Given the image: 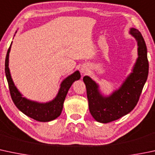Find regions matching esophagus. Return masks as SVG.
Here are the masks:
<instances>
[{
  "mask_svg": "<svg viewBox=\"0 0 155 155\" xmlns=\"http://www.w3.org/2000/svg\"><path fill=\"white\" fill-rule=\"evenodd\" d=\"M89 71V68H87V66H82V68H81V72H82L83 74H86Z\"/></svg>",
  "mask_w": 155,
  "mask_h": 155,
  "instance_id": "34e87169",
  "label": "esophagus"
}]
</instances>
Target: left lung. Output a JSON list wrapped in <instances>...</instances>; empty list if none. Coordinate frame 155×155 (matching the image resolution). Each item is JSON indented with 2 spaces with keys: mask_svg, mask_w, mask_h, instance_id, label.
<instances>
[{
  "mask_svg": "<svg viewBox=\"0 0 155 155\" xmlns=\"http://www.w3.org/2000/svg\"><path fill=\"white\" fill-rule=\"evenodd\" d=\"M129 33L137 42V58L131 73L120 87L110 95L101 93L99 86L88 76L83 78L87 90L89 110L96 121L107 123L121 118L131 111L139 100L149 74L147 48L143 37L137 29Z\"/></svg>",
  "mask_w": 155,
  "mask_h": 155,
  "instance_id": "obj_1",
  "label": "left lung"
}]
</instances>
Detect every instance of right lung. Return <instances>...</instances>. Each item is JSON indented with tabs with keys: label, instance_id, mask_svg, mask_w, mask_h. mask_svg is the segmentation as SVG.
<instances>
[{
	"label": "right lung",
	"instance_id": "right-lung-1",
	"mask_svg": "<svg viewBox=\"0 0 155 155\" xmlns=\"http://www.w3.org/2000/svg\"><path fill=\"white\" fill-rule=\"evenodd\" d=\"M12 44V41L6 53V60H5V73H6L9 92L13 102L22 113L37 121L50 122L55 120L60 116L62 111L65 97L68 94L70 87L75 81L79 80L81 78L80 73L79 71H76L65 78L60 84L59 90L56 97L53 100L47 102H38L27 99L26 97H23L20 91L18 90L13 82L10 74V71L9 68V56Z\"/></svg>",
	"mask_w": 155,
	"mask_h": 155
}]
</instances>
